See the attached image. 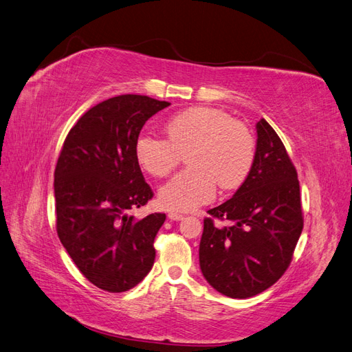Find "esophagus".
<instances>
[{
  "label": "esophagus",
  "instance_id": "34e87169",
  "mask_svg": "<svg viewBox=\"0 0 352 352\" xmlns=\"http://www.w3.org/2000/svg\"><path fill=\"white\" fill-rule=\"evenodd\" d=\"M168 218L170 221H182L184 218L183 214H178V212H174V210H170V212L168 214Z\"/></svg>",
  "mask_w": 352,
  "mask_h": 352
}]
</instances>
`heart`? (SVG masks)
Masks as SVG:
<instances>
[{"mask_svg": "<svg viewBox=\"0 0 352 352\" xmlns=\"http://www.w3.org/2000/svg\"><path fill=\"white\" fill-rule=\"evenodd\" d=\"M166 140L140 134L134 153L138 165L153 177L173 173L187 153L184 173L169 179L159 190L162 206L190 212L209 204L221 190L242 186L254 168L256 143L250 129L227 112L196 106L183 110L165 124Z\"/></svg>", "mask_w": 352, "mask_h": 352, "instance_id": "heart-1", "label": "heart"}]
</instances>
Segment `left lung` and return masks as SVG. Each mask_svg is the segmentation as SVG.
<instances>
[{
	"instance_id": "left-lung-1",
	"label": "left lung",
	"mask_w": 352,
	"mask_h": 352,
	"mask_svg": "<svg viewBox=\"0 0 352 352\" xmlns=\"http://www.w3.org/2000/svg\"><path fill=\"white\" fill-rule=\"evenodd\" d=\"M256 157L246 182L227 202L208 210L199 263L208 283L245 299L285 274L304 227L296 169L265 119L256 124ZM214 219L234 226L217 228Z\"/></svg>"
}]
</instances>
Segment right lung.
I'll return each mask as SVG.
<instances>
[{"label": "right lung", "instance_id": "right-lung-1", "mask_svg": "<svg viewBox=\"0 0 352 352\" xmlns=\"http://www.w3.org/2000/svg\"><path fill=\"white\" fill-rule=\"evenodd\" d=\"M170 103L124 94L96 104L70 129L54 170L56 228L78 270L119 294L152 270L165 214L128 215L153 197L134 146L148 118Z\"/></svg>", "mask_w": 352, "mask_h": 352}]
</instances>
